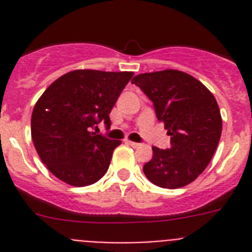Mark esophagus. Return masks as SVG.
Wrapping results in <instances>:
<instances>
[{"label": "esophagus", "instance_id": "1", "mask_svg": "<svg viewBox=\"0 0 252 252\" xmlns=\"http://www.w3.org/2000/svg\"><path fill=\"white\" fill-rule=\"evenodd\" d=\"M126 144H127V145H130V146H132V148H139V146H140V144H137V142L130 141V140H127V141H126Z\"/></svg>", "mask_w": 252, "mask_h": 252}]
</instances>
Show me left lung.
Instances as JSON below:
<instances>
[{
  "label": "left lung",
  "mask_w": 252,
  "mask_h": 252,
  "mask_svg": "<svg viewBox=\"0 0 252 252\" xmlns=\"http://www.w3.org/2000/svg\"><path fill=\"white\" fill-rule=\"evenodd\" d=\"M131 82L153 101L157 119L170 136V149L154 146L144 174L161 188L192 183L207 168L221 139L222 117L215 95L194 77L174 69L144 73Z\"/></svg>",
  "instance_id": "1"
}]
</instances>
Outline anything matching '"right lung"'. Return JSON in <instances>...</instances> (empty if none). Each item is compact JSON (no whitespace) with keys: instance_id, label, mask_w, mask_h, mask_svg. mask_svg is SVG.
Wrapping results in <instances>:
<instances>
[{"instance_id":"right-lung-1","label":"right lung","mask_w":252,"mask_h":252,"mask_svg":"<svg viewBox=\"0 0 252 252\" xmlns=\"http://www.w3.org/2000/svg\"><path fill=\"white\" fill-rule=\"evenodd\" d=\"M132 72L73 70L58 78L37 99L31 137L50 173L73 187L98 182L121 144L92 132L99 122L111 126L110 113Z\"/></svg>"}]
</instances>
